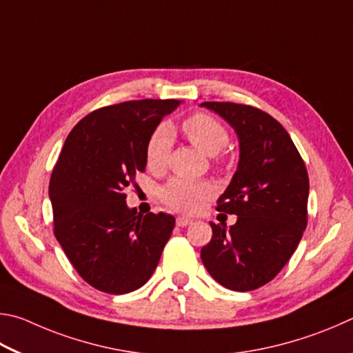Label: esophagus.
<instances>
[{"label":"esophagus","mask_w":353,"mask_h":353,"mask_svg":"<svg viewBox=\"0 0 353 353\" xmlns=\"http://www.w3.org/2000/svg\"><path fill=\"white\" fill-rule=\"evenodd\" d=\"M190 223H192V220L188 219V217H178L176 219V226H180V228H186Z\"/></svg>","instance_id":"esophagus-1"}]
</instances>
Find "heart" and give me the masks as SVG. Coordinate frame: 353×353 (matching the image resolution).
<instances>
[{"instance_id":"1","label":"heart","mask_w":353,"mask_h":353,"mask_svg":"<svg viewBox=\"0 0 353 353\" xmlns=\"http://www.w3.org/2000/svg\"><path fill=\"white\" fill-rule=\"evenodd\" d=\"M183 132L186 138L203 153L214 157L228 145L230 134L221 123L209 114H194L183 122ZM173 142L172 130L163 123L148 136L145 144V161L150 169L164 167ZM215 188L209 181L190 180L175 176L161 189V200L173 211L192 214L211 199Z\"/></svg>"}]
</instances>
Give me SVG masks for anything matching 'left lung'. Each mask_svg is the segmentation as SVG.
<instances>
[{"label":"left lung","mask_w":353,"mask_h":353,"mask_svg":"<svg viewBox=\"0 0 353 353\" xmlns=\"http://www.w3.org/2000/svg\"><path fill=\"white\" fill-rule=\"evenodd\" d=\"M234 128L239 164L217 211L236 225H215L201 250L208 273L234 292L274 279L298 248L307 226L308 175L292 138L265 111L232 102H203Z\"/></svg>","instance_id":"1"}]
</instances>
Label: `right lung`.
Masks as SVG:
<instances>
[{
	"label": "right lung",
	"instance_id": "right-lung-1",
	"mask_svg": "<svg viewBox=\"0 0 353 353\" xmlns=\"http://www.w3.org/2000/svg\"><path fill=\"white\" fill-rule=\"evenodd\" d=\"M180 103L142 99L92 111L68 134L54 167V234L77 273L103 293L144 285L175 228L169 214L128 208L123 192L145 170L148 136Z\"/></svg>",
	"mask_w": 353,
	"mask_h": 353
}]
</instances>
